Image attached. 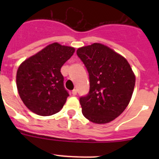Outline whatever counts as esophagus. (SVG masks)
<instances>
[{
    "instance_id": "obj_1",
    "label": "esophagus",
    "mask_w": 159,
    "mask_h": 159,
    "mask_svg": "<svg viewBox=\"0 0 159 159\" xmlns=\"http://www.w3.org/2000/svg\"><path fill=\"white\" fill-rule=\"evenodd\" d=\"M71 93H72V95H76V94H77V90L76 89H74L72 91V92H71Z\"/></svg>"
}]
</instances>
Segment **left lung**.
I'll use <instances>...</instances> for the list:
<instances>
[{"label": "left lung", "instance_id": "1", "mask_svg": "<svg viewBox=\"0 0 159 159\" xmlns=\"http://www.w3.org/2000/svg\"><path fill=\"white\" fill-rule=\"evenodd\" d=\"M76 53L89 73V93L80 99L83 115L97 124L110 123L128 106L134 71L126 58L102 43L79 48Z\"/></svg>", "mask_w": 159, "mask_h": 159}]
</instances>
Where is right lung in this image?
<instances>
[{
  "instance_id": "1",
  "label": "right lung",
  "mask_w": 159,
  "mask_h": 159,
  "mask_svg": "<svg viewBox=\"0 0 159 159\" xmlns=\"http://www.w3.org/2000/svg\"><path fill=\"white\" fill-rule=\"evenodd\" d=\"M75 52V48L59 43L48 44L20 64L16 71V87L24 104L38 116L60 111L68 93L64 89L61 67Z\"/></svg>"
}]
</instances>
